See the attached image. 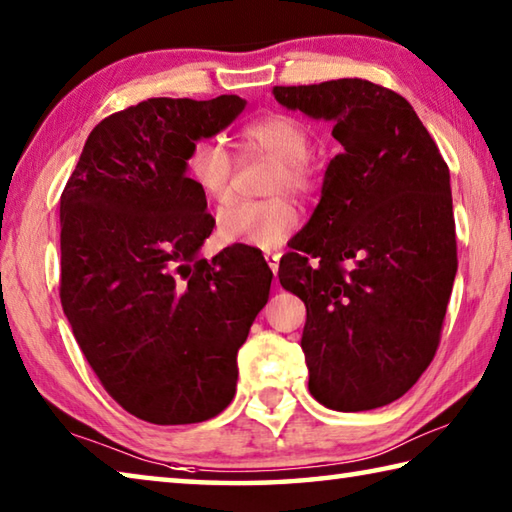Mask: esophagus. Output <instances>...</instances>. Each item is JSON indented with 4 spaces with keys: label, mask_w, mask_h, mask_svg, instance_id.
<instances>
[{
    "label": "esophagus",
    "mask_w": 512,
    "mask_h": 512,
    "mask_svg": "<svg viewBox=\"0 0 512 512\" xmlns=\"http://www.w3.org/2000/svg\"><path fill=\"white\" fill-rule=\"evenodd\" d=\"M264 257H266V262H268V266H271V271H273V275H277V271H280V255H277V253H266Z\"/></svg>",
    "instance_id": "esophagus-1"
}]
</instances>
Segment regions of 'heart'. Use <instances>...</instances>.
I'll return each mask as SVG.
<instances>
[{
  "label": "heart",
  "mask_w": 512,
  "mask_h": 512,
  "mask_svg": "<svg viewBox=\"0 0 512 512\" xmlns=\"http://www.w3.org/2000/svg\"><path fill=\"white\" fill-rule=\"evenodd\" d=\"M246 149L277 160V176L271 192L282 189L307 194L314 187V169L307 160L309 128L291 115H266L250 121L241 131ZM185 171L192 185L210 201H223L230 194L232 160L225 146L216 140H196L185 155ZM300 225V214L287 198L271 201H232L216 214V232L225 244H244L271 250L282 246Z\"/></svg>",
  "instance_id": "1"
}]
</instances>
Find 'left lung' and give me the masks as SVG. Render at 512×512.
Wrapping results in <instances>:
<instances>
[{
	"mask_svg": "<svg viewBox=\"0 0 512 512\" xmlns=\"http://www.w3.org/2000/svg\"><path fill=\"white\" fill-rule=\"evenodd\" d=\"M273 94L332 121L343 146L277 271L307 307L309 393L334 411L379 409L409 391L438 348L458 268L449 169L393 90L339 79Z\"/></svg>",
	"mask_w": 512,
	"mask_h": 512,
	"instance_id": "left-lung-1",
	"label": "left lung"
}]
</instances>
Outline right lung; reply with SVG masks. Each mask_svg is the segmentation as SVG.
<instances>
[{
  "label": "right lung",
  "instance_id": "obj_1",
  "mask_svg": "<svg viewBox=\"0 0 512 512\" xmlns=\"http://www.w3.org/2000/svg\"><path fill=\"white\" fill-rule=\"evenodd\" d=\"M246 108L149 99L94 126L60 196V302L101 384L135 418L192 424L235 397L237 352L271 291L257 248L205 259L214 219L185 171Z\"/></svg>",
  "mask_w": 512,
  "mask_h": 512
}]
</instances>
